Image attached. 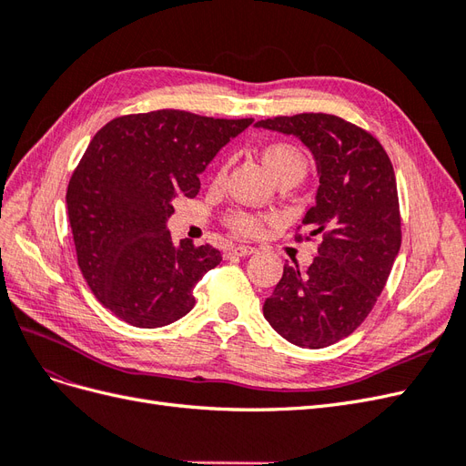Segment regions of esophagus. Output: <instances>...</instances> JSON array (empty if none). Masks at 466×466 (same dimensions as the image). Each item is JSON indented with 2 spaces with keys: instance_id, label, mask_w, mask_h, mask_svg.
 Returning a JSON list of instances; mask_svg holds the SVG:
<instances>
[{
  "instance_id": "1",
  "label": "esophagus",
  "mask_w": 466,
  "mask_h": 466,
  "mask_svg": "<svg viewBox=\"0 0 466 466\" xmlns=\"http://www.w3.org/2000/svg\"><path fill=\"white\" fill-rule=\"evenodd\" d=\"M257 248L255 247H248V245H237L233 248H229V255H235V257H250L255 255Z\"/></svg>"
}]
</instances>
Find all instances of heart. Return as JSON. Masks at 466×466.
Masks as SVG:
<instances>
[{
    "label": "heart",
    "instance_id": "obj_1",
    "mask_svg": "<svg viewBox=\"0 0 466 466\" xmlns=\"http://www.w3.org/2000/svg\"><path fill=\"white\" fill-rule=\"evenodd\" d=\"M262 163L274 178L286 177V175H305L307 161L305 155L291 144H270L266 146L260 153ZM223 173H219L221 177ZM229 225L243 235H258L264 228L266 218L247 214V211H235L229 216Z\"/></svg>",
    "mask_w": 466,
    "mask_h": 466
}]
</instances>
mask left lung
<instances>
[{
	"label": "left lung",
	"instance_id": "1",
	"mask_svg": "<svg viewBox=\"0 0 466 466\" xmlns=\"http://www.w3.org/2000/svg\"><path fill=\"white\" fill-rule=\"evenodd\" d=\"M311 151L319 188L303 225L322 243L307 272L284 264L264 319L288 342L319 350L354 332L400 250L397 178L389 155L358 126L322 112L260 120Z\"/></svg>",
	"mask_w": 466,
	"mask_h": 466
}]
</instances>
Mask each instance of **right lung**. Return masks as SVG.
<instances>
[{"mask_svg": "<svg viewBox=\"0 0 466 466\" xmlns=\"http://www.w3.org/2000/svg\"><path fill=\"white\" fill-rule=\"evenodd\" d=\"M252 118L153 110L110 120L69 180L66 204L77 264L95 298L137 329H159L194 307V286L221 262L211 245H177L167 229L177 196Z\"/></svg>", "mask_w": 466, "mask_h": 466, "instance_id": "right-lung-1", "label": "right lung"}]
</instances>
